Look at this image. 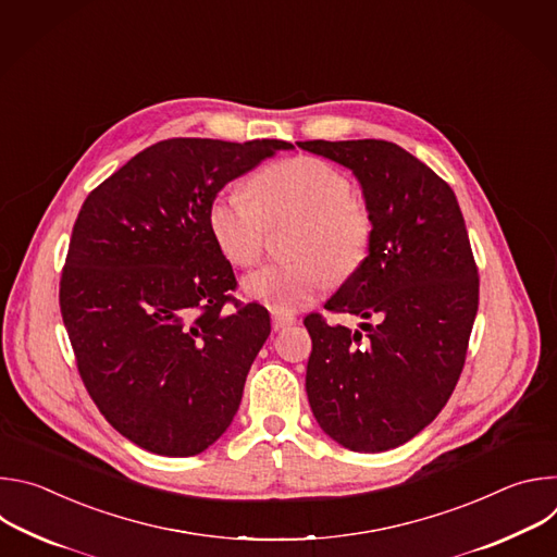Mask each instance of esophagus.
Wrapping results in <instances>:
<instances>
[{
	"instance_id": "obj_1",
	"label": "esophagus",
	"mask_w": 557,
	"mask_h": 557,
	"mask_svg": "<svg viewBox=\"0 0 557 557\" xmlns=\"http://www.w3.org/2000/svg\"><path fill=\"white\" fill-rule=\"evenodd\" d=\"M297 320L293 314H282V312H273V331H284L288 326H293Z\"/></svg>"
}]
</instances>
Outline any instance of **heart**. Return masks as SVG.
Returning <instances> with one entry per match:
<instances>
[{"label":"heart","mask_w":557,"mask_h":557,"mask_svg":"<svg viewBox=\"0 0 557 557\" xmlns=\"http://www.w3.org/2000/svg\"><path fill=\"white\" fill-rule=\"evenodd\" d=\"M350 181L317 156H295L264 168L247 189L220 191L207 224L220 253L235 267H253L264 249L267 224L295 220L286 264L264 267L245 277V293L290 314L320 295L331 277H346L366 258L372 218L350 194Z\"/></svg>","instance_id":"heart-1"}]
</instances>
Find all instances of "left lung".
I'll return each mask as SVG.
<instances>
[{
    "label": "left lung",
    "instance_id": "left-lung-1",
    "mask_svg": "<svg viewBox=\"0 0 557 557\" xmlns=\"http://www.w3.org/2000/svg\"><path fill=\"white\" fill-rule=\"evenodd\" d=\"M350 170L372 218L368 256L326 301L374 320L360 331L308 314L306 394L320 428L352 451L399 447L443 410L479 310L475 269L451 187L404 147L304 140Z\"/></svg>",
    "mask_w": 557,
    "mask_h": 557
}]
</instances>
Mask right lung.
Returning <instances> with one entry per match:
<instances>
[{
    "label": "right lung",
    "mask_w": 557,
    "mask_h": 557,
    "mask_svg": "<svg viewBox=\"0 0 557 557\" xmlns=\"http://www.w3.org/2000/svg\"><path fill=\"white\" fill-rule=\"evenodd\" d=\"M286 140H161L84 202L61 273L63 324L92 401L134 445L196 456L231 425L271 335L207 224L218 191Z\"/></svg>",
    "instance_id": "right-lung-1"
}]
</instances>
